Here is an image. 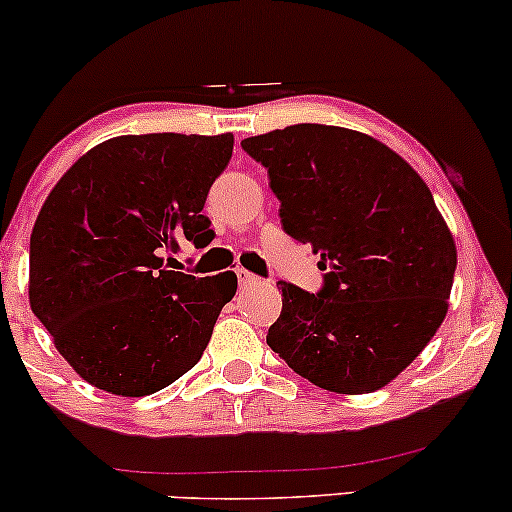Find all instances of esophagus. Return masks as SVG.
I'll return each mask as SVG.
<instances>
[{
  "label": "esophagus",
  "mask_w": 512,
  "mask_h": 512,
  "mask_svg": "<svg viewBox=\"0 0 512 512\" xmlns=\"http://www.w3.org/2000/svg\"><path fill=\"white\" fill-rule=\"evenodd\" d=\"M236 274H238L240 289H248V286H255L257 281H260V276L248 272V269H236Z\"/></svg>",
  "instance_id": "obj_1"
}]
</instances>
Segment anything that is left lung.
Returning a JSON list of instances; mask_svg holds the SVG:
<instances>
[{"label":"left lung","instance_id":"left-lung-1","mask_svg":"<svg viewBox=\"0 0 512 512\" xmlns=\"http://www.w3.org/2000/svg\"><path fill=\"white\" fill-rule=\"evenodd\" d=\"M284 231L313 245L322 291L279 281L267 344L322 390L366 395L424 351L448 313L457 248L421 175L356 129L291 125L243 139Z\"/></svg>","mask_w":512,"mask_h":512}]
</instances>
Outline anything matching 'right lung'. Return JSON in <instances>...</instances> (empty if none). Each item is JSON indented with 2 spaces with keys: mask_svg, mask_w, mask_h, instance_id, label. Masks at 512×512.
I'll return each mask as SVG.
<instances>
[{
  "mask_svg": "<svg viewBox=\"0 0 512 512\" xmlns=\"http://www.w3.org/2000/svg\"><path fill=\"white\" fill-rule=\"evenodd\" d=\"M231 154V132L125 134L52 187L31 233L28 301L86 383L154 395L202 358L238 276L175 272L163 252L211 243L202 209Z\"/></svg>",
  "mask_w": 512,
  "mask_h": 512,
  "instance_id": "obj_1",
  "label": "right lung"
}]
</instances>
